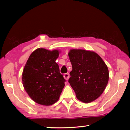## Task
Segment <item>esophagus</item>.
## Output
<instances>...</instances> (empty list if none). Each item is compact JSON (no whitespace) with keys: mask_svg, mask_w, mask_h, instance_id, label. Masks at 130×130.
Returning <instances> with one entry per match:
<instances>
[{"mask_svg":"<svg viewBox=\"0 0 130 130\" xmlns=\"http://www.w3.org/2000/svg\"><path fill=\"white\" fill-rule=\"evenodd\" d=\"M63 77H64V78L66 80H68V79H69V73H65L64 75H63Z\"/></svg>","mask_w":130,"mask_h":130,"instance_id":"esophagus-1","label":"esophagus"}]
</instances>
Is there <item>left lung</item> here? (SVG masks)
<instances>
[{"label":"left lung","mask_w":130,"mask_h":130,"mask_svg":"<svg viewBox=\"0 0 130 130\" xmlns=\"http://www.w3.org/2000/svg\"><path fill=\"white\" fill-rule=\"evenodd\" d=\"M68 56L72 65L69 83L76 98L85 103L93 102L103 93L108 82L107 65L93 51L71 49Z\"/></svg>","instance_id":"obj_1"}]
</instances>
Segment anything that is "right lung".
<instances>
[{"label":"right lung","mask_w":130,"mask_h":130,"mask_svg":"<svg viewBox=\"0 0 130 130\" xmlns=\"http://www.w3.org/2000/svg\"><path fill=\"white\" fill-rule=\"evenodd\" d=\"M58 50L38 48L32 53L22 73V83L31 99L39 104L51 105L57 102L65 80L56 62Z\"/></svg>","instance_id":"obj_1"}]
</instances>
